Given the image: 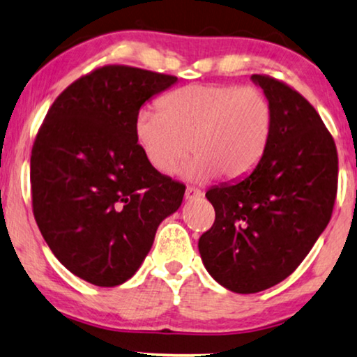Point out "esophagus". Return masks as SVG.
Segmentation results:
<instances>
[{"label": "esophagus", "instance_id": "esophagus-1", "mask_svg": "<svg viewBox=\"0 0 357 357\" xmlns=\"http://www.w3.org/2000/svg\"><path fill=\"white\" fill-rule=\"evenodd\" d=\"M202 196V191L201 189H196V188H188L186 192H184V197H186V201H192V199H197Z\"/></svg>", "mask_w": 357, "mask_h": 357}]
</instances>
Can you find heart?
Here are the masks:
<instances>
[{"label":"heart","mask_w":357,"mask_h":357,"mask_svg":"<svg viewBox=\"0 0 357 357\" xmlns=\"http://www.w3.org/2000/svg\"><path fill=\"white\" fill-rule=\"evenodd\" d=\"M160 112L142 111L135 140L151 168L171 174L186 158V176L207 181L250 174L273 135L274 114L259 89L235 84H189L160 99Z\"/></svg>","instance_id":"1"}]
</instances>
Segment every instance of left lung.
<instances>
[{
	"instance_id": "obj_1",
	"label": "left lung",
	"mask_w": 357,
	"mask_h": 357,
	"mask_svg": "<svg viewBox=\"0 0 357 357\" xmlns=\"http://www.w3.org/2000/svg\"><path fill=\"white\" fill-rule=\"evenodd\" d=\"M251 79L273 106V135L250 174L206 192L215 222L199 238L208 274L236 294L266 291L297 269L330 222L338 189L335 140L312 104L271 76Z\"/></svg>"
}]
</instances>
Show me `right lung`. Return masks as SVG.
Segmentation results:
<instances>
[{"label":"right lung","mask_w":357,"mask_h":357,"mask_svg":"<svg viewBox=\"0 0 357 357\" xmlns=\"http://www.w3.org/2000/svg\"><path fill=\"white\" fill-rule=\"evenodd\" d=\"M176 76L109 65L55 99L31 156L32 208L55 258L99 287L123 284L178 211L184 188L151 168L135 140L140 107Z\"/></svg>","instance_id":"add662e5"}]
</instances>
